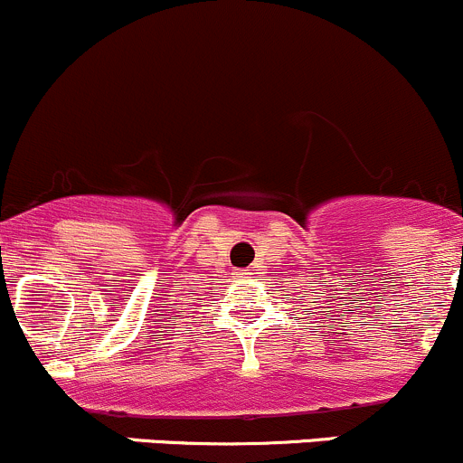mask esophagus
Returning <instances> with one entry per match:
<instances>
[{
    "mask_svg": "<svg viewBox=\"0 0 463 463\" xmlns=\"http://www.w3.org/2000/svg\"><path fill=\"white\" fill-rule=\"evenodd\" d=\"M237 275H246V273H244V270H240V273H237Z\"/></svg>",
    "mask_w": 463,
    "mask_h": 463,
    "instance_id": "esophagus-1",
    "label": "esophagus"
}]
</instances>
